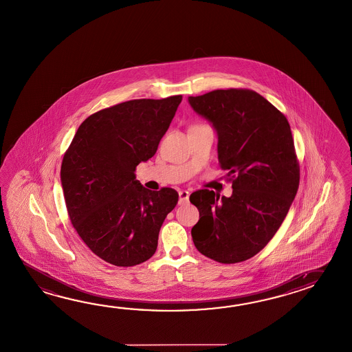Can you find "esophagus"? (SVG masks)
I'll use <instances>...</instances> for the list:
<instances>
[{
  "label": "esophagus",
  "instance_id": "34e87169",
  "mask_svg": "<svg viewBox=\"0 0 352 352\" xmlns=\"http://www.w3.org/2000/svg\"><path fill=\"white\" fill-rule=\"evenodd\" d=\"M188 199H189V192L188 190H180L179 204H187Z\"/></svg>",
  "mask_w": 352,
  "mask_h": 352
}]
</instances>
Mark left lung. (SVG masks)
Wrapping results in <instances>:
<instances>
[{"label":"left lung","instance_id":"8db88e82","mask_svg":"<svg viewBox=\"0 0 352 352\" xmlns=\"http://www.w3.org/2000/svg\"><path fill=\"white\" fill-rule=\"evenodd\" d=\"M214 127L219 162L232 177V195L193 192L199 211L192 228L197 250L222 264L245 261L279 230L299 187L294 141L279 109L251 89H216L188 97Z\"/></svg>","mask_w":352,"mask_h":352}]
</instances>
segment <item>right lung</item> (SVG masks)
Segmentation results:
<instances>
[{
  "label": "right lung",
  "instance_id": "1",
  "mask_svg": "<svg viewBox=\"0 0 352 352\" xmlns=\"http://www.w3.org/2000/svg\"><path fill=\"white\" fill-rule=\"evenodd\" d=\"M182 102L131 100L87 118L63 157L60 180L72 225L98 258L133 266L151 258L165 217L178 204L172 188L148 190L135 170L157 153Z\"/></svg>",
  "mask_w": 352,
  "mask_h": 352
}]
</instances>
